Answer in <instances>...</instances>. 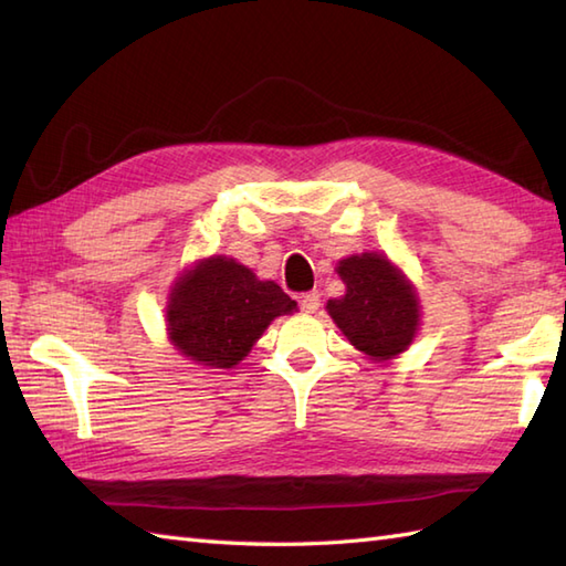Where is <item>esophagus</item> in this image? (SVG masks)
<instances>
[{"mask_svg":"<svg viewBox=\"0 0 566 566\" xmlns=\"http://www.w3.org/2000/svg\"><path fill=\"white\" fill-rule=\"evenodd\" d=\"M298 306H302L304 314H316L321 308V294L318 292H308L302 298H298Z\"/></svg>","mask_w":566,"mask_h":566,"instance_id":"34e87169","label":"esophagus"}]
</instances>
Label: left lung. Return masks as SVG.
Here are the masks:
<instances>
[{
  "instance_id": "left-lung-1",
  "label": "left lung",
  "mask_w": 566,
  "mask_h": 566,
  "mask_svg": "<svg viewBox=\"0 0 566 566\" xmlns=\"http://www.w3.org/2000/svg\"><path fill=\"white\" fill-rule=\"evenodd\" d=\"M338 274L347 292L331 298L326 308L347 340L377 359L403 353L418 326V302L411 284L377 252L343 260Z\"/></svg>"
}]
</instances>
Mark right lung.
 I'll return each instance as SVG.
<instances>
[{
	"instance_id": "right-lung-1",
	"label": "right lung",
	"mask_w": 566,
	"mask_h": 566,
	"mask_svg": "<svg viewBox=\"0 0 566 566\" xmlns=\"http://www.w3.org/2000/svg\"><path fill=\"white\" fill-rule=\"evenodd\" d=\"M167 331L175 347L195 363L228 369L243 359L270 323L296 302L274 282H260L226 258L199 262L175 284Z\"/></svg>"
}]
</instances>
